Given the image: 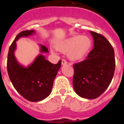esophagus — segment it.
Masks as SVG:
<instances>
[{"mask_svg":"<svg viewBox=\"0 0 124 124\" xmlns=\"http://www.w3.org/2000/svg\"><path fill=\"white\" fill-rule=\"evenodd\" d=\"M67 64V61H66V60H64V59H62V60H61V64H62V65H64V64Z\"/></svg>","mask_w":124,"mask_h":124,"instance_id":"esophagus-1","label":"esophagus"}]
</instances>
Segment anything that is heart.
Here are the masks:
<instances>
[{
  "mask_svg": "<svg viewBox=\"0 0 124 124\" xmlns=\"http://www.w3.org/2000/svg\"><path fill=\"white\" fill-rule=\"evenodd\" d=\"M93 41L89 37L78 35L59 42L56 45V48L64 53H68V58L76 61L84 58L90 50Z\"/></svg>",
  "mask_w": 124,
  "mask_h": 124,
  "instance_id": "heart-1",
  "label": "heart"
}]
</instances>
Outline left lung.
I'll list each match as a JSON object with an SVG mask.
<instances>
[{
    "instance_id": "left-lung-1",
    "label": "left lung",
    "mask_w": 124,
    "mask_h": 124,
    "mask_svg": "<svg viewBox=\"0 0 124 124\" xmlns=\"http://www.w3.org/2000/svg\"><path fill=\"white\" fill-rule=\"evenodd\" d=\"M94 39V48L86 60L76 63L73 84L80 97L96 99L107 89L111 83L116 67L114 51L104 36L90 31Z\"/></svg>"
}]
</instances>
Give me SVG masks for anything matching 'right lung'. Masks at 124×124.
Returning a JSON list of instances; mask_svg holds the SVG:
<instances>
[{
	"instance_id": "obj_1",
	"label": "right lung",
	"mask_w": 124,
	"mask_h": 124,
	"mask_svg": "<svg viewBox=\"0 0 124 124\" xmlns=\"http://www.w3.org/2000/svg\"><path fill=\"white\" fill-rule=\"evenodd\" d=\"M35 33L33 30L18 33L10 46L7 58V71L13 86L20 94L31 102L41 101L51 94L54 79L61 64V60L54 64L46 60L42 53H48V50L41 44H39L41 53L32 63L26 67L18 63L15 56L16 41Z\"/></svg>"
}]
</instances>
